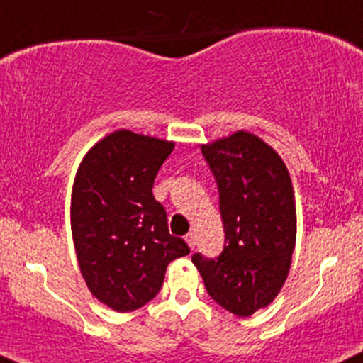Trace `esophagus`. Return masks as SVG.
Segmentation results:
<instances>
[{
	"instance_id": "obj_1",
	"label": "esophagus",
	"mask_w": 363,
	"mask_h": 363,
	"mask_svg": "<svg viewBox=\"0 0 363 363\" xmlns=\"http://www.w3.org/2000/svg\"><path fill=\"white\" fill-rule=\"evenodd\" d=\"M184 240H186V242H188V245H189V248L193 250L194 245H196V236H194V233H188V234H186Z\"/></svg>"
}]
</instances>
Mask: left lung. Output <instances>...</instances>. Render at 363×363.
Listing matches in <instances>:
<instances>
[{"label":"left lung","mask_w":363,"mask_h":363,"mask_svg":"<svg viewBox=\"0 0 363 363\" xmlns=\"http://www.w3.org/2000/svg\"><path fill=\"white\" fill-rule=\"evenodd\" d=\"M218 186L225 245L217 258L193 255L210 296L250 317L274 301L291 267L296 206L282 158L246 130L201 146Z\"/></svg>","instance_id":"1"}]
</instances>
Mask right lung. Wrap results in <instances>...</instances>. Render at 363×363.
<instances>
[{
  "label": "right lung",
  "instance_id": "right-lung-1",
  "mask_svg": "<svg viewBox=\"0 0 363 363\" xmlns=\"http://www.w3.org/2000/svg\"><path fill=\"white\" fill-rule=\"evenodd\" d=\"M172 150V141L121 129L87 151L75 174L70 225L79 269L93 296L115 312L153 300L167 265L189 253L151 193Z\"/></svg>",
  "mask_w": 363,
  "mask_h": 363
}]
</instances>
